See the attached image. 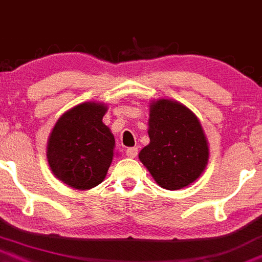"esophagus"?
Returning <instances> with one entry per match:
<instances>
[{
	"instance_id": "1",
	"label": "esophagus",
	"mask_w": 262,
	"mask_h": 262,
	"mask_svg": "<svg viewBox=\"0 0 262 262\" xmlns=\"http://www.w3.org/2000/svg\"><path fill=\"white\" fill-rule=\"evenodd\" d=\"M137 154H139L137 147H128V149L126 150V156H127V158H131V159L136 158Z\"/></svg>"
}]
</instances>
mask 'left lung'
<instances>
[{
	"label": "left lung",
	"instance_id": "obj_1",
	"mask_svg": "<svg viewBox=\"0 0 262 262\" xmlns=\"http://www.w3.org/2000/svg\"><path fill=\"white\" fill-rule=\"evenodd\" d=\"M150 144L139 159L161 188L177 190L195 182L208 164L209 149L201 122L171 99L150 103Z\"/></svg>",
	"mask_w": 262,
	"mask_h": 262
}]
</instances>
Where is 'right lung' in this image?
<instances>
[{
  "label": "right lung",
  "mask_w": 262,
  "mask_h": 262,
  "mask_svg": "<svg viewBox=\"0 0 262 262\" xmlns=\"http://www.w3.org/2000/svg\"><path fill=\"white\" fill-rule=\"evenodd\" d=\"M107 106L84 102L56 121L48 140L47 158L53 174L74 189L101 184L115 156V137L102 122Z\"/></svg>",
  "instance_id": "add662e5"
}]
</instances>
